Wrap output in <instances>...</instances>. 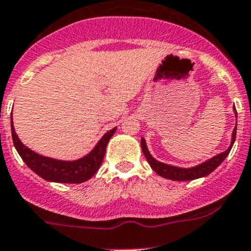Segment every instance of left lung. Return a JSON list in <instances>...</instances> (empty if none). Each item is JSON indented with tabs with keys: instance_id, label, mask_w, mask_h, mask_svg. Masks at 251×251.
<instances>
[{
	"instance_id": "left-lung-1",
	"label": "left lung",
	"mask_w": 251,
	"mask_h": 251,
	"mask_svg": "<svg viewBox=\"0 0 251 251\" xmlns=\"http://www.w3.org/2000/svg\"><path fill=\"white\" fill-rule=\"evenodd\" d=\"M233 110L235 114V118H237V110H235V108H233ZM235 135H237V125H235V127L233 128V132H232L231 144H229V147L226 151L217 154V155L212 156V158L207 159L204 163L198 164V165L196 166H192V168H178V166L169 165V164L161 163V161L156 160V159L153 158L151 154L149 153L146 140H144L143 137H142L141 140V147L142 151H143L144 156H146L147 161L149 163L151 168L153 169L159 176L164 177V178L173 179V181H192V179H197L201 178V177L207 176V175L211 174L215 169L219 168L220 164L227 158V155H228L229 151H231L235 141Z\"/></svg>"
}]
</instances>
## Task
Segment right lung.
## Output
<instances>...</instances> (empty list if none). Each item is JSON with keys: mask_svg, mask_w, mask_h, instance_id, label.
Returning <instances> with one entry per match:
<instances>
[{"mask_svg": "<svg viewBox=\"0 0 251 251\" xmlns=\"http://www.w3.org/2000/svg\"><path fill=\"white\" fill-rule=\"evenodd\" d=\"M12 138L18 154L22 156L23 161L44 179L58 183H82L87 181L98 171L104 159L105 149L108 142L113 137L116 127L111 128L98 141L95 148L82 158L77 160H58L40 155L22 143L16 133L13 126V118H11Z\"/></svg>", "mask_w": 251, "mask_h": 251, "instance_id": "right-lung-1", "label": "right lung"}]
</instances>
